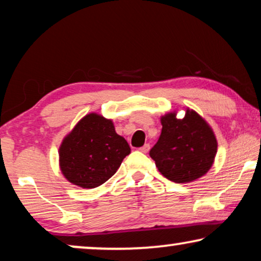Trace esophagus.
I'll return each instance as SVG.
<instances>
[{
	"label": "esophagus",
	"instance_id": "esophagus-1",
	"mask_svg": "<svg viewBox=\"0 0 261 261\" xmlns=\"http://www.w3.org/2000/svg\"><path fill=\"white\" fill-rule=\"evenodd\" d=\"M139 149H140L142 153H147L149 151V145L146 144V145H144V146H142V147H140Z\"/></svg>",
	"mask_w": 261,
	"mask_h": 261
}]
</instances>
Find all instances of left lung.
<instances>
[{"mask_svg":"<svg viewBox=\"0 0 261 261\" xmlns=\"http://www.w3.org/2000/svg\"><path fill=\"white\" fill-rule=\"evenodd\" d=\"M162 134L149 155L159 172L174 183H190L212 169L217 153V140L209 123L187 108L183 119L177 112L160 117Z\"/></svg>","mask_w":261,"mask_h":261,"instance_id":"8db88e82","label":"left lung"}]
</instances>
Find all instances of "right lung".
I'll return each mask as SVG.
<instances>
[{
	"label": "right lung",
	"mask_w": 261,
	"mask_h": 261,
	"mask_svg": "<svg viewBox=\"0 0 261 261\" xmlns=\"http://www.w3.org/2000/svg\"><path fill=\"white\" fill-rule=\"evenodd\" d=\"M58 153L63 176L77 187L94 189L115 174L130 147L112 120L90 113L65 135Z\"/></svg>",
	"instance_id": "add662e5"
}]
</instances>
